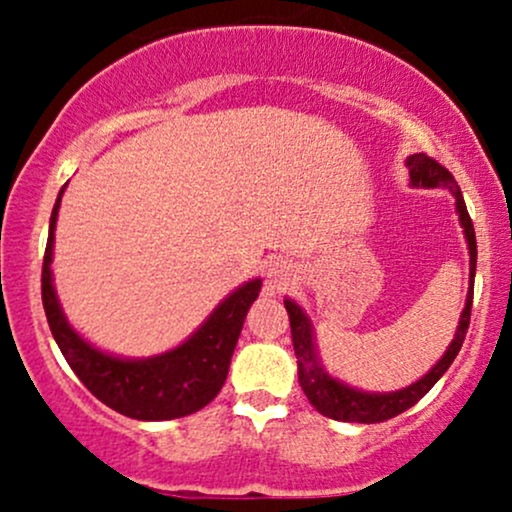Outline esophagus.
Wrapping results in <instances>:
<instances>
[{
    "label": "esophagus",
    "mask_w": 512,
    "mask_h": 512,
    "mask_svg": "<svg viewBox=\"0 0 512 512\" xmlns=\"http://www.w3.org/2000/svg\"><path fill=\"white\" fill-rule=\"evenodd\" d=\"M296 274H298L296 264L289 262V260H276L267 267V279H264V281L269 284V289L284 291L286 286L296 281Z\"/></svg>",
    "instance_id": "obj_1"
}]
</instances>
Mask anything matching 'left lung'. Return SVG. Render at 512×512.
Segmentation results:
<instances>
[{
	"label": "left lung",
	"mask_w": 512,
	"mask_h": 512,
	"mask_svg": "<svg viewBox=\"0 0 512 512\" xmlns=\"http://www.w3.org/2000/svg\"><path fill=\"white\" fill-rule=\"evenodd\" d=\"M409 166V178L411 185L421 187H448L455 195L457 214H460V223L464 228V236L469 243V276L474 279L477 272V236H474V223L469 216L467 204L460 192L452 173L445 166H440L436 158L426 154H414L407 158ZM472 298H474V281H469V293H467V305H464L460 327H457L455 339L445 351V356L433 366L421 380H416L414 385L404 387L399 392H387V395H368V392H358L354 387L342 385L339 380L330 378V375L322 370L317 363L315 346H313V332H310L308 317L303 315V310L296 303L284 301L286 313L291 320V339H293V351L298 358V383H301L305 397L313 407L320 411L322 416L334 421H351V424H378V421H387L392 416L402 414L409 407H414L421 397L438 383L440 375L450 368V363L455 361L457 351L462 349L464 337H467L469 317H472Z\"/></svg>",
	"instance_id": "obj_1"
}]
</instances>
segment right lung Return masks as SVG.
Here are the masks:
<instances>
[{"instance_id": "right-lung-1", "label": "right lung", "mask_w": 512, "mask_h": 512, "mask_svg": "<svg viewBox=\"0 0 512 512\" xmlns=\"http://www.w3.org/2000/svg\"><path fill=\"white\" fill-rule=\"evenodd\" d=\"M62 192L64 187L57 195L50 216V236L43 257L40 291H43V308L52 337L76 378L86 385L93 397L129 419L168 421L207 407L226 383L233 349L238 344L250 305L260 296L262 281H248L238 291H233L185 344L168 354L146 358V361H122V358L103 354L86 344L67 325L55 289H52L50 262Z\"/></svg>"}]
</instances>
